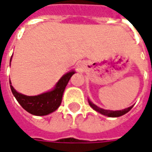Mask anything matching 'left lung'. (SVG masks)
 Segmentation results:
<instances>
[{
    "instance_id": "8db88e82",
    "label": "left lung",
    "mask_w": 152,
    "mask_h": 152,
    "mask_svg": "<svg viewBox=\"0 0 152 152\" xmlns=\"http://www.w3.org/2000/svg\"><path fill=\"white\" fill-rule=\"evenodd\" d=\"M88 103H89V105H90V106H91V108L94 109L96 111L101 113L102 115L108 116V117H119V116L124 115H125L126 113L129 112L130 110L133 108V105H132V106H130L129 108L124 109L122 110H115V111H114V110H104V109L100 108L97 105H94V104L91 102H90L89 100H88Z\"/></svg>"
}]
</instances>
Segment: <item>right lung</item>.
<instances>
[{
  "instance_id": "add662e5",
  "label": "right lung",
  "mask_w": 152,
  "mask_h": 152,
  "mask_svg": "<svg viewBox=\"0 0 152 152\" xmlns=\"http://www.w3.org/2000/svg\"><path fill=\"white\" fill-rule=\"evenodd\" d=\"M74 73V71H70L65 74L58 81L53 90L40 95L26 96L21 94L13 88L10 81V89L16 100L26 111L33 115H47L56 110L61 105L65 87Z\"/></svg>"
}]
</instances>
